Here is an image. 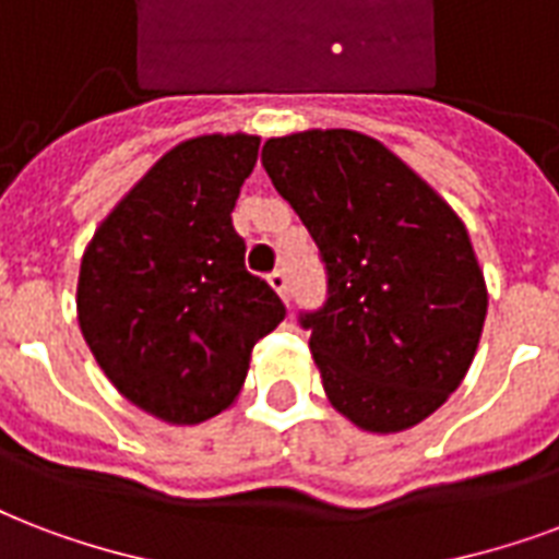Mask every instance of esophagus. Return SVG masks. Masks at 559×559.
<instances>
[{"instance_id":"34e87169","label":"esophagus","mask_w":559,"mask_h":559,"mask_svg":"<svg viewBox=\"0 0 559 559\" xmlns=\"http://www.w3.org/2000/svg\"><path fill=\"white\" fill-rule=\"evenodd\" d=\"M270 287L275 289V293H278L281 298H287V293H289V281H287V272L284 270H275L270 275Z\"/></svg>"}]
</instances>
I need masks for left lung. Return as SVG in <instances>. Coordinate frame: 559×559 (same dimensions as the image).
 <instances>
[{
	"mask_svg": "<svg viewBox=\"0 0 559 559\" xmlns=\"http://www.w3.org/2000/svg\"><path fill=\"white\" fill-rule=\"evenodd\" d=\"M261 160L325 261V308L301 325L331 407L369 433L425 421L466 378L487 319L463 219L360 131L270 138Z\"/></svg>",
	"mask_w": 559,
	"mask_h": 559,
	"instance_id": "obj_1",
	"label": "left lung"
}]
</instances>
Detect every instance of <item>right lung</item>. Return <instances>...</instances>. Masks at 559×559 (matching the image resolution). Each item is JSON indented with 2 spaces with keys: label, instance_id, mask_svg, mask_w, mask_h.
Instances as JSON below:
<instances>
[{
  "label": "right lung",
  "instance_id": "1",
  "mask_svg": "<svg viewBox=\"0 0 559 559\" xmlns=\"http://www.w3.org/2000/svg\"><path fill=\"white\" fill-rule=\"evenodd\" d=\"M258 134H202L157 160L84 249L75 310L84 343L122 399L166 425L228 411L254 343L284 305L246 272L231 211Z\"/></svg>",
  "mask_w": 559,
  "mask_h": 559
}]
</instances>
